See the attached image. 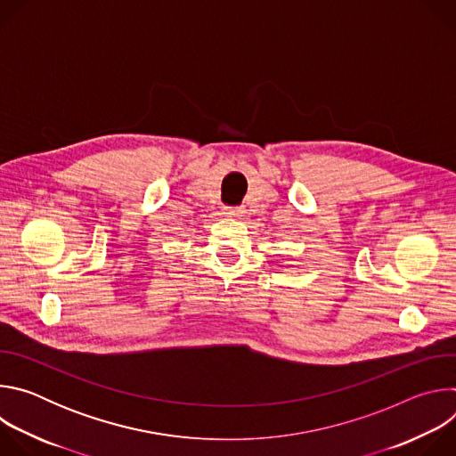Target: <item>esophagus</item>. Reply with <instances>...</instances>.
Here are the masks:
<instances>
[{"instance_id": "34e87169", "label": "esophagus", "mask_w": 456, "mask_h": 456, "mask_svg": "<svg viewBox=\"0 0 456 456\" xmlns=\"http://www.w3.org/2000/svg\"><path fill=\"white\" fill-rule=\"evenodd\" d=\"M224 211H225V215H229V216H241V213H243L241 208H225Z\"/></svg>"}]
</instances>
